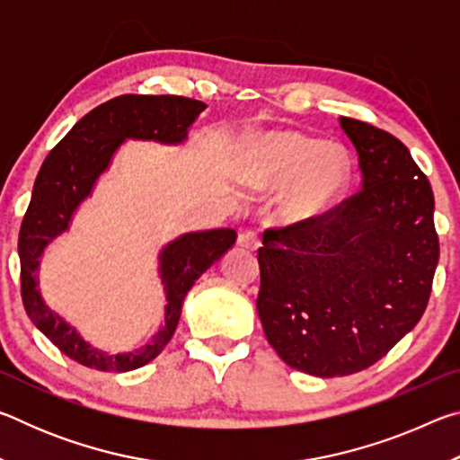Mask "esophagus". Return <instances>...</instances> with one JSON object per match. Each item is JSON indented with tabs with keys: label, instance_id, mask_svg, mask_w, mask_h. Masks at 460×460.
Returning <instances> with one entry per match:
<instances>
[{
	"label": "esophagus",
	"instance_id": "esophagus-1",
	"mask_svg": "<svg viewBox=\"0 0 460 460\" xmlns=\"http://www.w3.org/2000/svg\"><path fill=\"white\" fill-rule=\"evenodd\" d=\"M237 243H239V247L247 249V252H255V249H258V247L261 245L260 233L255 231V229H245V231H241V233H239V237H237Z\"/></svg>",
	"mask_w": 460,
	"mask_h": 460
}]
</instances>
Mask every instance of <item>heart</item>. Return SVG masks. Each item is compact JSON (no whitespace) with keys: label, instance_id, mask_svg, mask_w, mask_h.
<instances>
[{"label":"heart","instance_id":"1","mask_svg":"<svg viewBox=\"0 0 460 460\" xmlns=\"http://www.w3.org/2000/svg\"><path fill=\"white\" fill-rule=\"evenodd\" d=\"M351 166L342 147L321 144L292 129L270 131L255 146L253 178L261 189H279L286 219L306 223L331 211L349 186Z\"/></svg>","mask_w":460,"mask_h":460}]
</instances>
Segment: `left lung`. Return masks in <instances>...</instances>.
Wrapping results in <instances>:
<instances>
[{"instance_id": "1", "label": "left lung", "mask_w": 460, "mask_h": 460, "mask_svg": "<svg viewBox=\"0 0 460 460\" xmlns=\"http://www.w3.org/2000/svg\"><path fill=\"white\" fill-rule=\"evenodd\" d=\"M361 190L314 221L263 231L258 314L290 367L363 371L422 318L438 266L434 194L398 137L339 118Z\"/></svg>"}]
</instances>
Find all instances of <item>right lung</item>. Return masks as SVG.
<instances>
[{"label": "right lung", "instance_id": "obj_1", "mask_svg": "<svg viewBox=\"0 0 460 460\" xmlns=\"http://www.w3.org/2000/svg\"><path fill=\"white\" fill-rule=\"evenodd\" d=\"M205 103L176 95H121L93 109L46 155L36 176L32 200L20 227L22 302L38 329L62 353L84 367L99 371H131L150 363L168 345L181 321L182 302L194 282L233 247L237 233L213 229L186 233L160 253V278L166 290L164 324L147 345L131 353L107 355L91 347L75 326L44 305L38 292V266L50 241L68 229L76 207L89 197L99 174L126 137L181 144Z\"/></svg>", "mask_w": 460, "mask_h": 460}]
</instances>
